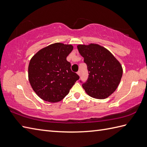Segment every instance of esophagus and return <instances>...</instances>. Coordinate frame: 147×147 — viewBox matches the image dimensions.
I'll return each instance as SVG.
<instances>
[{"instance_id": "1", "label": "esophagus", "mask_w": 147, "mask_h": 147, "mask_svg": "<svg viewBox=\"0 0 147 147\" xmlns=\"http://www.w3.org/2000/svg\"><path fill=\"white\" fill-rule=\"evenodd\" d=\"M77 74H78V75H79V76H80V75H81V71H78V73H77Z\"/></svg>"}]
</instances>
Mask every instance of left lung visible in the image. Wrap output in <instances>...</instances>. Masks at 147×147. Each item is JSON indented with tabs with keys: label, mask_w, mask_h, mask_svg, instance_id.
I'll use <instances>...</instances> for the list:
<instances>
[{
	"label": "left lung",
	"mask_w": 147,
	"mask_h": 147,
	"mask_svg": "<svg viewBox=\"0 0 147 147\" xmlns=\"http://www.w3.org/2000/svg\"><path fill=\"white\" fill-rule=\"evenodd\" d=\"M77 47L89 72L86 82L82 84L86 93L100 100L110 96L120 83V63L107 49L97 44H79Z\"/></svg>",
	"instance_id": "left-lung-1"
}]
</instances>
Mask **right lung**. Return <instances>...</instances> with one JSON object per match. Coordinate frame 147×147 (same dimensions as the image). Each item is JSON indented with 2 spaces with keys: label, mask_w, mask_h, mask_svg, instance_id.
<instances>
[{
  "label": "right lung",
  "mask_w": 147,
  "mask_h": 147,
  "mask_svg": "<svg viewBox=\"0 0 147 147\" xmlns=\"http://www.w3.org/2000/svg\"><path fill=\"white\" fill-rule=\"evenodd\" d=\"M73 49L71 44L54 43L39 50L30 60L29 83L42 100L51 103L61 101L79 80L66 60Z\"/></svg>",
  "instance_id": "add662e5"
}]
</instances>
